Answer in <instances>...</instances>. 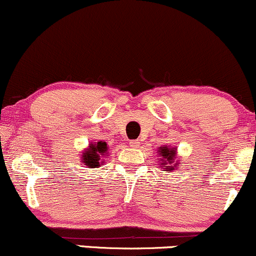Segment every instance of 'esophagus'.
I'll use <instances>...</instances> for the list:
<instances>
[{
	"mask_svg": "<svg viewBox=\"0 0 256 256\" xmlns=\"http://www.w3.org/2000/svg\"><path fill=\"white\" fill-rule=\"evenodd\" d=\"M140 142L138 140H130L129 141V146L133 147V148H136V147H139Z\"/></svg>",
	"mask_w": 256,
	"mask_h": 256,
	"instance_id": "esophagus-1",
	"label": "esophagus"
}]
</instances>
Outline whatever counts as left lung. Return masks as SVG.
<instances>
[{
  "label": "left lung",
  "instance_id": "left-lung-1",
  "mask_svg": "<svg viewBox=\"0 0 256 256\" xmlns=\"http://www.w3.org/2000/svg\"><path fill=\"white\" fill-rule=\"evenodd\" d=\"M158 157L157 162L160 164V168H163V171H174L180 166L181 159L177 158V147L176 146H159L158 148Z\"/></svg>",
  "mask_w": 256,
  "mask_h": 256
}]
</instances>
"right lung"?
<instances>
[{
  "label": "right lung",
  "mask_w": 256,
  "mask_h": 256,
  "mask_svg": "<svg viewBox=\"0 0 256 256\" xmlns=\"http://www.w3.org/2000/svg\"><path fill=\"white\" fill-rule=\"evenodd\" d=\"M108 147L105 141H97V142L88 144V147L84 150L80 154V162L84 165H86L90 169L99 168L105 163V158L109 157Z\"/></svg>",
  "instance_id": "right-lung-1"
}]
</instances>
